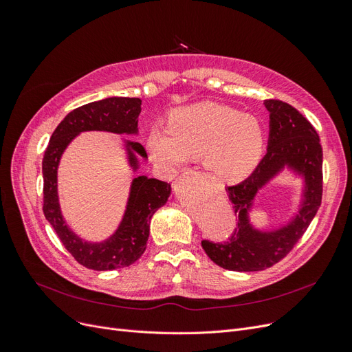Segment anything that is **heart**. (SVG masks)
Returning <instances> with one entry per match:
<instances>
[{
  "label": "heart",
  "instance_id": "heart-1",
  "mask_svg": "<svg viewBox=\"0 0 352 352\" xmlns=\"http://www.w3.org/2000/svg\"><path fill=\"white\" fill-rule=\"evenodd\" d=\"M264 142V127L257 117L226 105L199 102L176 111L170 124L153 126L146 148L167 172L202 158L216 179L235 182L258 164Z\"/></svg>",
  "mask_w": 352,
  "mask_h": 352
}]
</instances>
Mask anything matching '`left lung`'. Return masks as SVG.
I'll return each mask as SVG.
<instances>
[{"label": "left lung", "instance_id": "8db88e82", "mask_svg": "<svg viewBox=\"0 0 352 352\" xmlns=\"http://www.w3.org/2000/svg\"><path fill=\"white\" fill-rule=\"evenodd\" d=\"M264 105L270 113L267 153L243 182L226 189L238 219L235 232L226 242H201L211 261L226 270L258 272L279 263L304 235L322 204L323 151L316 129L289 104L265 100ZM285 168L303 179L298 212L280 228L257 230L249 219L253 201Z\"/></svg>", "mask_w": 352, "mask_h": 352}]
</instances>
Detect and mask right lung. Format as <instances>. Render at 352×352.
<instances>
[{
  "instance_id": "right-lung-1",
  "label": "right lung",
  "mask_w": 352,
  "mask_h": 352,
  "mask_svg": "<svg viewBox=\"0 0 352 352\" xmlns=\"http://www.w3.org/2000/svg\"><path fill=\"white\" fill-rule=\"evenodd\" d=\"M141 104L140 98L111 97L74 109L52 132L42 160L45 219L74 260L87 269L98 272L122 269L140 258L150 236L151 217L166 204L172 194V186L163 180L136 176L131 184L124 214L113 235L101 242H89L78 236L63 217L57 188L60 160L69 144L82 132L101 131L117 135H138ZM124 148L127 163L136 172L140 168L138 157L148 158L145 148L140 142L126 140Z\"/></svg>"
}]
</instances>
